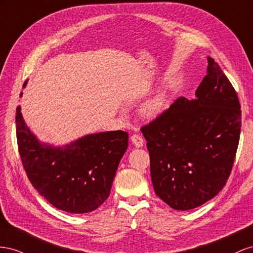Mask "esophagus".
<instances>
[{
    "instance_id": "34e87169",
    "label": "esophagus",
    "mask_w": 253,
    "mask_h": 253,
    "mask_svg": "<svg viewBox=\"0 0 253 253\" xmlns=\"http://www.w3.org/2000/svg\"><path fill=\"white\" fill-rule=\"evenodd\" d=\"M130 140H131L132 144L134 145V147L140 148V147L143 146L144 140H143V138H142V136H141L140 134H133V135H131Z\"/></svg>"
}]
</instances>
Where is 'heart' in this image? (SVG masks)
I'll return each mask as SVG.
<instances>
[{"label": "heart", "instance_id": "heart-1", "mask_svg": "<svg viewBox=\"0 0 253 253\" xmlns=\"http://www.w3.org/2000/svg\"><path fill=\"white\" fill-rule=\"evenodd\" d=\"M163 105H164L163 95H157L151 99L147 100V102L143 105L142 113H143L144 117L153 118V117H155V115H157L159 112H160Z\"/></svg>", "mask_w": 253, "mask_h": 253}]
</instances>
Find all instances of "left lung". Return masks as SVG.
I'll list each match as a JSON object with an SVG mask.
<instances>
[{
    "label": "left lung",
    "mask_w": 253,
    "mask_h": 253,
    "mask_svg": "<svg viewBox=\"0 0 253 253\" xmlns=\"http://www.w3.org/2000/svg\"><path fill=\"white\" fill-rule=\"evenodd\" d=\"M195 95L178 98L141 129L157 196L179 211L204 205L221 191L241 134L239 97L211 57Z\"/></svg>",
    "instance_id": "1"
}]
</instances>
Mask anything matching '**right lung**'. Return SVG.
I'll list each match as a JSON object with an SVG mask.
<instances>
[{
	"label": "right lung",
	"mask_w": 253,
	"mask_h": 253,
	"mask_svg": "<svg viewBox=\"0 0 253 253\" xmlns=\"http://www.w3.org/2000/svg\"><path fill=\"white\" fill-rule=\"evenodd\" d=\"M16 124L26 175L50 205L68 213L83 214L96 210L109 197L115 172L128 147L127 132L91 133L54 146L40 142L31 131L20 106Z\"/></svg>",
	"instance_id": "add662e5"
}]
</instances>
